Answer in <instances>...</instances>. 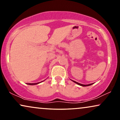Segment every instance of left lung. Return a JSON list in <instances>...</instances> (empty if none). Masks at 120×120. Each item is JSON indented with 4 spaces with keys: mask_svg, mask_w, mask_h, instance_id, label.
<instances>
[{
    "mask_svg": "<svg viewBox=\"0 0 120 120\" xmlns=\"http://www.w3.org/2000/svg\"><path fill=\"white\" fill-rule=\"evenodd\" d=\"M72 81H73L74 82H75V83H76V84H78V85H80V86H83V87H85V86H90V85H92L93 83H90V84H88V85H83V84H81V83H79V82H76V81H74V80H71Z\"/></svg>",
    "mask_w": 120,
    "mask_h": 120,
    "instance_id": "obj_1",
    "label": "left lung"
}]
</instances>
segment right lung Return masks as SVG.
I'll return each instance as SVG.
<instances>
[{"label":"right lung","mask_w":120,"mask_h":120,"mask_svg":"<svg viewBox=\"0 0 120 120\" xmlns=\"http://www.w3.org/2000/svg\"><path fill=\"white\" fill-rule=\"evenodd\" d=\"M42 81H41V82H42ZM41 82H37V83H28V85H37V84H38V83H41Z\"/></svg>","instance_id":"add662e5"}]
</instances>
